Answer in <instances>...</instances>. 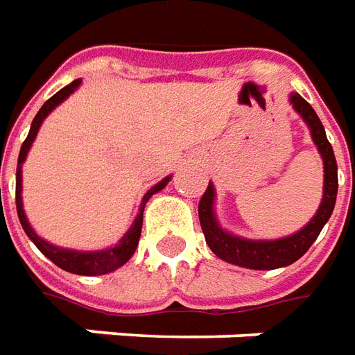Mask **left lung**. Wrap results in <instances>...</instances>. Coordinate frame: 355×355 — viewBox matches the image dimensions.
Wrapping results in <instances>:
<instances>
[{"label":"left lung","mask_w":355,"mask_h":355,"mask_svg":"<svg viewBox=\"0 0 355 355\" xmlns=\"http://www.w3.org/2000/svg\"><path fill=\"white\" fill-rule=\"evenodd\" d=\"M291 103L296 112L306 120V124L310 125L313 143L318 145V150L323 158V164H325L323 200L319 205L318 214L311 218V222L291 237L277 239V241H248V239L235 237L218 225L212 210L214 185L208 183V189L205 191V195L200 197V202H198V220H200L206 243L218 258L241 266V268L277 270V268H285L288 263L296 262L298 258H302L304 254L308 252V248L313 245V241L319 237V233L323 230L327 220L331 218L334 202H336L338 172H336V158H334L333 147L325 135V128L315 114V110L311 109V105L302 95L293 93Z\"/></svg>","instance_id":"1"}]
</instances>
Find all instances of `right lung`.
I'll return each instance as SVG.
<instances>
[{"label": "right lung", "mask_w": 355, "mask_h": 355, "mask_svg": "<svg viewBox=\"0 0 355 355\" xmlns=\"http://www.w3.org/2000/svg\"><path fill=\"white\" fill-rule=\"evenodd\" d=\"M80 84H82V80H74L70 85L62 87L61 92L55 93L51 99H47V101L44 103V107L40 109L36 118L32 120L28 137L24 139V143H22L21 147V153H19V164H17V195H15V198H17V214H19L22 230L28 235L30 241L37 246L40 252L44 254V256H47L55 266H59L61 270L70 271V273H76V275H103V273H109V271H114L116 268H120V266H124V263L132 258L133 252H135V248H137V243H139V237H141L143 208H145L147 200H149L155 193H158L160 189H164V185L170 182V178H164L162 182L157 183L155 187H150V189L145 193V197H143L141 200V208H139V214H137V218H135V222H133L132 230L125 233L124 237H122V241H120L114 248L97 250V252H78V250H67V248L53 246L49 245V243H45L44 239L37 237L36 233H34V230L30 227L28 220H26V216H24V210H22V162H24V158L28 155L30 145L34 141V137H36V133L37 130H40L42 122H44V118L47 116L59 103L64 101Z\"/></svg>", "instance_id": "obj_1"}]
</instances>
